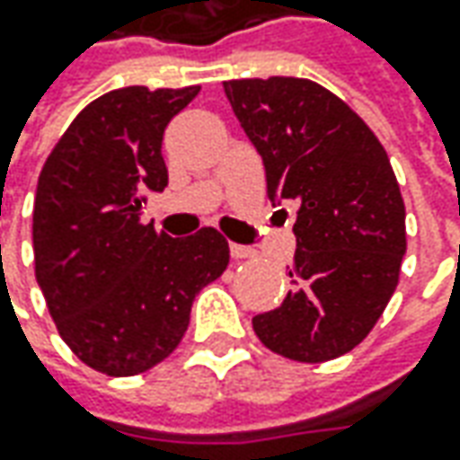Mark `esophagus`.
Here are the masks:
<instances>
[{
  "label": "esophagus",
  "instance_id": "esophagus-1",
  "mask_svg": "<svg viewBox=\"0 0 460 460\" xmlns=\"http://www.w3.org/2000/svg\"><path fill=\"white\" fill-rule=\"evenodd\" d=\"M230 256L235 258V261H243V258L256 256V251H253V248H248V245H238V243H230Z\"/></svg>",
  "mask_w": 460,
  "mask_h": 460
}]
</instances>
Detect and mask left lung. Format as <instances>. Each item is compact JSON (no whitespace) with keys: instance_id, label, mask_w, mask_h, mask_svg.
<instances>
[{"instance_id":"obj_1","label":"left lung","mask_w":460,"mask_h":460,"mask_svg":"<svg viewBox=\"0 0 460 460\" xmlns=\"http://www.w3.org/2000/svg\"><path fill=\"white\" fill-rule=\"evenodd\" d=\"M266 168L269 199L296 204L294 289L253 317L261 343L323 363L353 350L397 289L404 202L379 137L343 99L309 79L225 81Z\"/></svg>"}]
</instances>
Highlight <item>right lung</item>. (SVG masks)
I'll return each mask as SVG.
<instances>
[{"label":"right lung","mask_w":460,"mask_h":460,"mask_svg":"<svg viewBox=\"0 0 460 460\" xmlns=\"http://www.w3.org/2000/svg\"><path fill=\"white\" fill-rule=\"evenodd\" d=\"M199 86H125L81 110L45 161L35 209V279L66 345L107 376H135L181 343L191 302L230 263L215 227L189 238L143 225L164 191V130Z\"/></svg>","instance_id":"obj_1"}]
</instances>
